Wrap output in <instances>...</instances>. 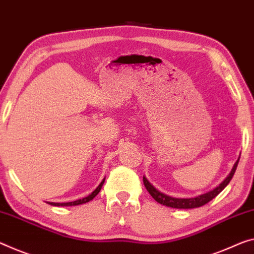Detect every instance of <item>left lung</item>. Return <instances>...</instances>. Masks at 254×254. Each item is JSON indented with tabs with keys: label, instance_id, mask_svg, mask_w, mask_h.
Here are the masks:
<instances>
[{
	"label": "left lung",
	"instance_id": "1",
	"mask_svg": "<svg viewBox=\"0 0 254 254\" xmlns=\"http://www.w3.org/2000/svg\"><path fill=\"white\" fill-rule=\"evenodd\" d=\"M239 161H240V157H239V159H237V161L234 163L231 173L227 175V177H226L219 185L214 187V189H212L211 190H209V192L200 194V195H197V196H194V197H190V198L189 197H173V196H170V195H167L165 193L160 192V190H158L149 181H147V178L145 176H143L144 186L146 187L147 192L151 194V196L153 197L155 201L159 202L160 204L170 206V208H175V209L198 208V206L204 205L208 203V202L211 201L212 198L216 197L217 195L219 194L221 190L229 184V182H231V179L233 178L234 174H235V170L237 168V165H239Z\"/></svg>",
	"mask_w": 254,
	"mask_h": 254
}]
</instances>
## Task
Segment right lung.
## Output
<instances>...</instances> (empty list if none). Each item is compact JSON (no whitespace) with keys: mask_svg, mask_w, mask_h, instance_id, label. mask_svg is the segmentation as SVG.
<instances>
[{"mask_svg":"<svg viewBox=\"0 0 254 254\" xmlns=\"http://www.w3.org/2000/svg\"><path fill=\"white\" fill-rule=\"evenodd\" d=\"M104 181L105 178H103V181L100 183V185L96 187V189L93 190V192L87 195V196H85L83 198H79V200H76V201H72V202H64V203H57V202H48L51 205H56V206H71V205H79V204H83V203H87V202L92 201L93 198H94L97 194L100 193L101 189H102V186L104 184Z\"/></svg>","mask_w":254,"mask_h":254,"instance_id":"obj_1","label":"right lung"}]
</instances>
